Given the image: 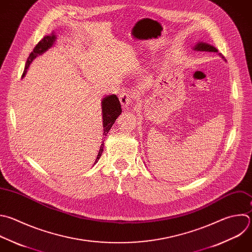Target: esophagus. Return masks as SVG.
I'll use <instances>...</instances> for the list:
<instances>
[{"label":"esophagus","instance_id":"obj_1","mask_svg":"<svg viewBox=\"0 0 252 252\" xmlns=\"http://www.w3.org/2000/svg\"><path fill=\"white\" fill-rule=\"evenodd\" d=\"M132 98H133V93L131 91H123L121 94H120V102L122 104L123 107H127L131 101H132Z\"/></svg>","mask_w":252,"mask_h":252}]
</instances>
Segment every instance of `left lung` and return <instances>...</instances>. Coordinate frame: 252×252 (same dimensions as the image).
<instances>
[{
	"mask_svg": "<svg viewBox=\"0 0 252 252\" xmlns=\"http://www.w3.org/2000/svg\"><path fill=\"white\" fill-rule=\"evenodd\" d=\"M194 50L197 51H209V52H218V49L213 45L206 42H198L194 46Z\"/></svg>",
	"mask_w": 252,
	"mask_h": 252,
	"instance_id": "obj_1",
	"label": "left lung"
}]
</instances>
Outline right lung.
<instances>
[{
	"instance_id": "obj_1",
	"label": "right lung",
	"mask_w": 252,
	"mask_h": 252,
	"mask_svg": "<svg viewBox=\"0 0 252 252\" xmlns=\"http://www.w3.org/2000/svg\"><path fill=\"white\" fill-rule=\"evenodd\" d=\"M56 39V36L54 33L50 34V35H45L37 44L36 46L33 48V51L30 54L27 63H26V67L23 73V77L26 76V73L28 71V68L30 67L31 63L32 62V60L34 58H36V56L41 55L42 53H44L46 50H48L54 43ZM121 104L120 101L118 99V97L116 95H111V96H107L102 100V111H103V126H104V135H107V133L109 132V130L111 129L112 126L114 125V123L116 122L117 118L121 115L122 113V108H121ZM104 143L101 145L97 159L95 162H98V159H100L102 152L104 150Z\"/></svg>"
}]
</instances>
